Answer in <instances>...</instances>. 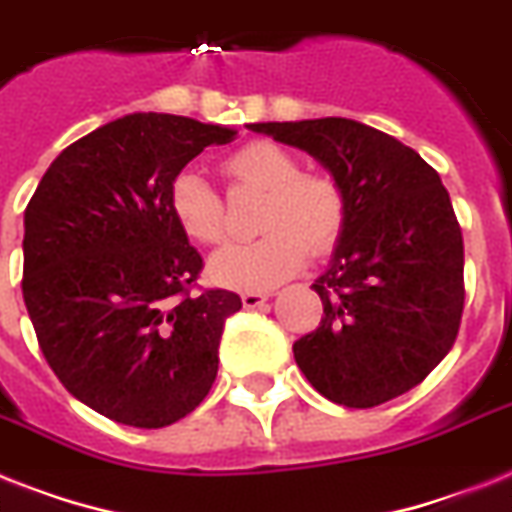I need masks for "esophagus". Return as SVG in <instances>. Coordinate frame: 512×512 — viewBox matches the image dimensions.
Returning a JSON list of instances; mask_svg holds the SVG:
<instances>
[{
    "label": "esophagus",
    "instance_id": "1",
    "mask_svg": "<svg viewBox=\"0 0 512 512\" xmlns=\"http://www.w3.org/2000/svg\"><path fill=\"white\" fill-rule=\"evenodd\" d=\"M268 302V294H260V292H244L242 294V305L247 310H255V307H263Z\"/></svg>",
    "mask_w": 512,
    "mask_h": 512
}]
</instances>
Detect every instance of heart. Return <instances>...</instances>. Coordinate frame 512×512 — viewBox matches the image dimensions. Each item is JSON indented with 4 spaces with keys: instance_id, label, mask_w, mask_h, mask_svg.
<instances>
[{
    "instance_id": "1",
    "label": "heart",
    "mask_w": 512,
    "mask_h": 512,
    "mask_svg": "<svg viewBox=\"0 0 512 512\" xmlns=\"http://www.w3.org/2000/svg\"><path fill=\"white\" fill-rule=\"evenodd\" d=\"M234 186L265 191L257 228L263 239L234 244L210 260V278L231 289H270L294 276L307 255L326 257L344 234L347 199L328 173H305L289 149L268 139L247 141L220 162ZM170 210L184 234L199 244L228 236L226 205L205 178L184 170L170 184Z\"/></svg>"
}]
</instances>
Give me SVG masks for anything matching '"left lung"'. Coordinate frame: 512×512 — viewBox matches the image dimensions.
<instances>
[{"label":"left lung","mask_w":512,"mask_h":512,"mask_svg":"<svg viewBox=\"0 0 512 512\" xmlns=\"http://www.w3.org/2000/svg\"><path fill=\"white\" fill-rule=\"evenodd\" d=\"M321 162L347 199L344 234L313 284L323 318L294 342L305 378L344 407L410 392L452 350L463 234L442 178L415 149L347 118L252 123Z\"/></svg>","instance_id":"left-lung-1"}]
</instances>
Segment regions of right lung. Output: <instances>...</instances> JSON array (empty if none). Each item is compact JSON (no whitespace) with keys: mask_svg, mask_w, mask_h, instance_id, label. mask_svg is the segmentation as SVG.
<instances>
[{"mask_svg":"<svg viewBox=\"0 0 512 512\" xmlns=\"http://www.w3.org/2000/svg\"><path fill=\"white\" fill-rule=\"evenodd\" d=\"M236 131L134 112L62 149L26 207L23 299L49 368L115 423L162 429L205 400L239 294H191L202 257L170 210L186 162Z\"/></svg>","mask_w":512,"mask_h":512,"instance_id":"1","label":"right lung"}]
</instances>
